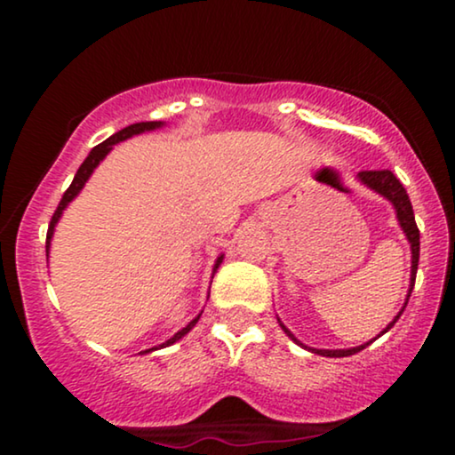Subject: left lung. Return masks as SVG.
Segmentation results:
<instances>
[{
    "mask_svg": "<svg viewBox=\"0 0 455 455\" xmlns=\"http://www.w3.org/2000/svg\"><path fill=\"white\" fill-rule=\"evenodd\" d=\"M357 180L362 181L365 188H370V190H374L377 195L387 198L391 205H394L395 218H398L400 228L404 231L406 239H409V243H411V284H409V293H406L404 306H402V310L394 316V321H391L389 325L379 333V336H383V333H387L389 329L394 327V323L398 321L402 312H404L406 304H409V297L412 293V286H415L417 265H419V228H417V224H415V213H412L411 198H409V195H406L404 186L400 184L398 177L391 173V171H362V173H357ZM278 323H280L282 331H284L286 336H289L295 344H299V347H304V348H307V351H312L316 355H323V357H348V355L363 351L365 347H370V344H372V340H370V342H363V344H359V347H353V348H312V347H306V344H301L299 340H297V338L293 336V331H291V329L286 327L284 323L280 321V318H278ZM377 338H374V340H377Z\"/></svg>",
    "mask_w": 455,
    "mask_h": 455,
    "instance_id": "left-lung-1",
    "label": "left lung"
}]
</instances>
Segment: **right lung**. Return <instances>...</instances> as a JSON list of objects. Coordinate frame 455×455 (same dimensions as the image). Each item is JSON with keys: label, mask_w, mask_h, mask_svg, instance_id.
Instances as JSON below:
<instances>
[{"label": "right lung", "mask_w": 455, "mask_h": 455, "mask_svg": "<svg viewBox=\"0 0 455 455\" xmlns=\"http://www.w3.org/2000/svg\"><path fill=\"white\" fill-rule=\"evenodd\" d=\"M162 126H164V122H139V124H132V126H128V128L119 130V132H115L113 137H108L107 140H102L100 145H96V148H93V149L90 151V156H87L85 162H83V164L78 166V171H76L75 180H72L70 188H68V190L64 192V196H61V201H60V205H57V210H55V213H53V218H51V224H49V233H46V259H49L51 239H53V235H55V227H57V222H60L61 213H64L66 207L70 205V203L75 201V198L78 196V192H81L83 188H85L87 180H90L93 171H96V166L100 164V162H102L104 158H107L108 154H111L113 148H115V145H117V143H122V140H126V139H132V137H137V134L149 132V130H158V128H162ZM222 259H224V254H220V257L216 259V263H213V274H216L218 267H220ZM213 274H212V275H213ZM201 315H203V312H201ZM201 315H196L195 318H192L190 323H188V325H186L184 329H180V331H177L173 338H169V340H166V342H162L160 347L148 348V351H143V353L158 351V348L171 347V344H175L177 340H181V338H184L186 333L190 331V329L196 325V323H198V318H201Z\"/></svg>", "instance_id": "add662e5"}]
</instances>
